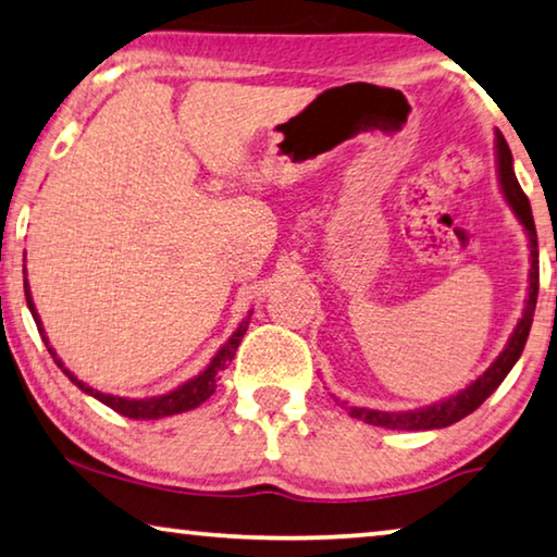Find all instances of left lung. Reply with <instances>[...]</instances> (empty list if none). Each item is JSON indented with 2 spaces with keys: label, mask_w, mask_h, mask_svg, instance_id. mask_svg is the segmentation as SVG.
Returning <instances> with one entry per match:
<instances>
[{
  "label": "left lung",
  "mask_w": 557,
  "mask_h": 557,
  "mask_svg": "<svg viewBox=\"0 0 557 557\" xmlns=\"http://www.w3.org/2000/svg\"><path fill=\"white\" fill-rule=\"evenodd\" d=\"M495 149H497V177H500V189L505 202L510 205V210L516 212V218L520 220V225L528 232V243H530V287H528V300H525V310H522V318L518 320L516 330L505 345V350L497 355V360L487 368L483 375H480L475 383H470L465 389H460L458 395L445 397V400L428 405V408L420 410H408V412H383V410H368V408H345L350 418L364 420L368 425H377V428H387V430H435V428H447L453 422L462 420L465 414H470L472 410H478L487 397H491L508 372L512 370V364L518 362L522 355V347L528 343L530 335V325H533V314H535V302H537V287H541V268H537V232H535V222H533V210H530V202L525 193H522L516 177V170H512V154L510 147L505 143L503 135L495 137Z\"/></svg>",
  "instance_id": "obj_1"
}]
</instances>
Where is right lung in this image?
<instances>
[{
    "mask_svg": "<svg viewBox=\"0 0 557 557\" xmlns=\"http://www.w3.org/2000/svg\"><path fill=\"white\" fill-rule=\"evenodd\" d=\"M24 295H27V307H29L32 318H35L39 335H41V339H45L47 350H49V355H52V358H54L57 368H62L64 375L70 377L72 383L82 389V393L97 397V400L104 403L107 408H112L114 412H120V414H124V418H132V420H160V418H168V414L187 412V410H195L197 405H202V403L207 400V397H210V395L214 393V387H218V375H220V372L227 368V364L232 362V358H235V352H237L239 343H243V337H245V332H247V325H250V314H252V312H250L243 322H239V327H237L235 332H232V337L227 339L225 345L220 347L218 355H214V358H212V362L207 364V368H205L202 372H199L197 377L187 380L185 385L174 387L172 393H168V395L143 397V400H129V397H117V395L99 393V389L89 387L87 383H82V380L74 377V372L66 370L64 362H62L60 358H57V352L52 350V347H49V339H47V335H45V327H41V320H39V314H37V310H35V302H32L27 277H24Z\"/></svg>",
    "mask_w": 557,
    "mask_h": 557,
    "instance_id": "obj_1",
    "label": "right lung"
}]
</instances>
